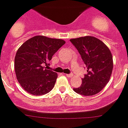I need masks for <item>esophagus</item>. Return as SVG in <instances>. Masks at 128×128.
Instances as JSON below:
<instances>
[{
	"mask_svg": "<svg viewBox=\"0 0 128 128\" xmlns=\"http://www.w3.org/2000/svg\"><path fill=\"white\" fill-rule=\"evenodd\" d=\"M66 76L68 78H71L72 76H73V74H66Z\"/></svg>",
	"mask_w": 128,
	"mask_h": 128,
	"instance_id": "obj_1",
	"label": "esophagus"
}]
</instances>
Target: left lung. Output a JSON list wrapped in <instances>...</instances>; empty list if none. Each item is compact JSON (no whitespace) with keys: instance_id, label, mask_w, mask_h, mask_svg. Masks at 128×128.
<instances>
[{"instance_id":"8db88e82","label":"left lung","mask_w":128,"mask_h":128,"mask_svg":"<svg viewBox=\"0 0 128 128\" xmlns=\"http://www.w3.org/2000/svg\"><path fill=\"white\" fill-rule=\"evenodd\" d=\"M70 40L80 54L88 72L82 78L80 87L74 88V91L84 96L99 93L109 82L112 72L110 50L102 41L91 36Z\"/></svg>"}]
</instances>
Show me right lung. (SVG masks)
Segmentation results:
<instances>
[{
	"instance_id": "obj_1",
	"label": "right lung",
	"mask_w": 128,
	"mask_h": 128,
	"mask_svg": "<svg viewBox=\"0 0 128 128\" xmlns=\"http://www.w3.org/2000/svg\"><path fill=\"white\" fill-rule=\"evenodd\" d=\"M62 39L37 35L26 40L18 48L14 59L16 78L28 93L42 95L51 91L58 75L44 66L65 44Z\"/></svg>"
}]
</instances>
